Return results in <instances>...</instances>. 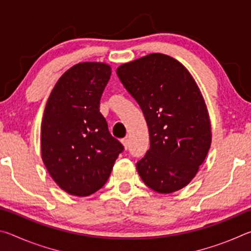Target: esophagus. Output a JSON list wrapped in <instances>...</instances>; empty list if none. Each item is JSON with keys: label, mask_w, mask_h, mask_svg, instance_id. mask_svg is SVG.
Segmentation results:
<instances>
[{"label": "esophagus", "mask_w": 251, "mask_h": 251, "mask_svg": "<svg viewBox=\"0 0 251 251\" xmlns=\"http://www.w3.org/2000/svg\"><path fill=\"white\" fill-rule=\"evenodd\" d=\"M122 144H123V146H124V148L125 150H127V148L129 147V139L128 138H123L122 139Z\"/></svg>", "instance_id": "obj_1"}]
</instances>
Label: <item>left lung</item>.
<instances>
[{"instance_id":"1","label":"left lung","mask_w":251,"mask_h":251,"mask_svg":"<svg viewBox=\"0 0 251 251\" xmlns=\"http://www.w3.org/2000/svg\"><path fill=\"white\" fill-rule=\"evenodd\" d=\"M116 73L145 116L151 147L136 164L142 180L159 194L184 188L196 176L211 144L205 100L186 67L152 53Z\"/></svg>"}]
</instances>
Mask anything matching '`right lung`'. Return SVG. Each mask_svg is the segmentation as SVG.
I'll list each match as a JSON object with an SVG mask.
<instances>
[{"mask_svg":"<svg viewBox=\"0 0 251 251\" xmlns=\"http://www.w3.org/2000/svg\"><path fill=\"white\" fill-rule=\"evenodd\" d=\"M110 74L105 63H78L59 77L45 106L42 159L53 180L74 196L100 189L124 151L100 112Z\"/></svg>","mask_w":251,"mask_h":251,"instance_id":"right-lung-1","label":"right lung"}]
</instances>
